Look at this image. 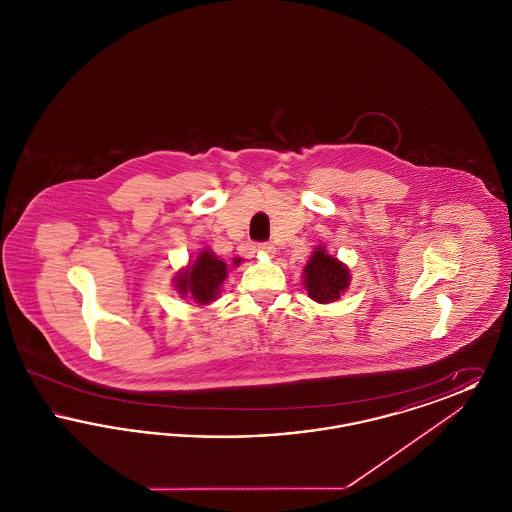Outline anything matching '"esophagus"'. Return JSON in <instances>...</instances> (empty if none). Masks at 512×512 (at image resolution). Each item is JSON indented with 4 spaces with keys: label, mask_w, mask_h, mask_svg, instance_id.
<instances>
[{
    "label": "esophagus",
    "mask_w": 512,
    "mask_h": 512,
    "mask_svg": "<svg viewBox=\"0 0 512 512\" xmlns=\"http://www.w3.org/2000/svg\"><path fill=\"white\" fill-rule=\"evenodd\" d=\"M259 253H263V255H268V257H272L274 253H276V247L272 244H261L259 247Z\"/></svg>",
    "instance_id": "34e87169"
}]
</instances>
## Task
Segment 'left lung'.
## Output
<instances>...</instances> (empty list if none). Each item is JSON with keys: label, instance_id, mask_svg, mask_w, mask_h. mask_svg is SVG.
I'll use <instances>...</instances> for the list:
<instances>
[{"label": "left lung", "instance_id": "obj_1", "mask_svg": "<svg viewBox=\"0 0 512 512\" xmlns=\"http://www.w3.org/2000/svg\"><path fill=\"white\" fill-rule=\"evenodd\" d=\"M351 270L338 257L330 255L324 245H317L303 268V286L317 303L338 301L349 290Z\"/></svg>", "mask_w": 512, "mask_h": 512}]
</instances>
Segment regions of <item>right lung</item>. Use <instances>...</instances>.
I'll list each match as a JSON object with an SVG mask.
<instances>
[{
  "label": "right lung",
  "instance_id": "add662e5",
  "mask_svg": "<svg viewBox=\"0 0 512 512\" xmlns=\"http://www.w3.org/2000/svg\"><path fill=\"white\" fill-rule=\"evenodd\" d=\"M244 259L234 257L232 267H240ZM228 276V265L211 249H201L195 259L180 268L174 278V290L184 299H192L197 305H211L220 295V286Z\"/></svg>",
  "mask_w": 512,
  "mask_h": 512
}]
</instances>
